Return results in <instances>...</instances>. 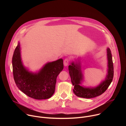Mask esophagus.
Listing matches in <instances>:
<instances>
[{
  "instance_id": "obj_1",
  "label": "esophagus",
  "mask_w": 126,
  "mask_h": 126,
  "mask_svg": "<svg viewBox=\"0 0 126 126\" xmlns=\"http://www.w3.org/2000/svg\"><path fill=\"white\" fill-rule=\"evenodd\" d=\"M69 62H70L69 58H65L64 60V66H67L68 65Z\"/></svg>"
}]
</instances>
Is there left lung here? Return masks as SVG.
I'll return each instance as SVG.
<instances>
[{"mask_svg":"<svg viewBox=\"0 0 126 126\" xmlns=\"http://www.w3.org/2000/svg\"><path fill=\"white\" fill-rule=\"evenodd\" d=\"M107 57L108 60V71L105 81L98 86L94 88H87L81 86L80 81L82 79V75L80 70V65L74 62L69 66V72L71 79V82L74 86L73 92L78 97L84 98H92L104 93L111 84L114 76V66L111 51L107 49Z\"/></svg>","mask_w":126,"mask_h":126,"instance_id":"left-lung-1","label":"left lung"}]
</instances>
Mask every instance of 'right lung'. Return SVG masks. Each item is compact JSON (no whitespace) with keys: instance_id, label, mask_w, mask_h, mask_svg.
<instances>
[{"instance_id":"obj_1","label":"right lung","mask_w":126,"mask_h":126,"mask_svg":"<svg viewBox=\"0 0 126 126\" xmlns=\"http://www.w3.org/2000/svg\"><path fill=\"white\" fill-rule=\"evenodd\" d=\"M18 43L12 57L13 78L17 87L28 97L37 100L50 98L54 93L56 79L63 69L62 59L46 64L37 74L30 73L23 66Z\"/></svg>"}]
</instances>
